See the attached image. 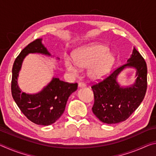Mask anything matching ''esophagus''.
<instances>
[{
  "mask_svg": "<svg viewBox=\"0 0 156 156\" xmlns=\"http://www.w3.org/2000/svg\"><path fill=\"white\" fill-rule=\"evenodd\" d=\"M78 87H86V84H84V83H78Z\"/></svg>",
  "mask_w": 156,
  "mask_h": 156,
  "instance_id": "1",
  "label": "esophagus"
}]
</instances>
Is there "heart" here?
<instances>
[{
  "mask_svg": "<svg viewBox=\"0 0 156 156\" xmlns=\"http://www.w3.org/2000/svg\"><path fill=\"white\" fill-rule=\"evenodd\" d=\"M73 60L65 59L67 69L77 72L78 67L87 68L88 75L92 80H102L109 75L115 62V58L110 54V49L105 44H91L80 47L73 54Z\"/></svg>",
  "mask_w": 156,
  "mask_h": 156,
  "instance_id": "obj_1",
  "label": "heart"
}]
</instances>
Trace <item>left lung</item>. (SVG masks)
<instances>
[{
	"instance_id": "1",
	"label": "left lung",
	"mask_w": 156,
	"mask_h": 156,
	"mask_svg": "<svg viewBox=\"0 0 156 156\" xmlns=\"http://www.w3.org/2000/svg\"><path fill=\"white\" fill-rule=\"evenodd\" d=\"M126 66L137 70L135 84L130 88H120L116 82L119 73ZM147 87V67L143 57L134 48L126 64L115 69L103 80L91 85L94 103L92 111L95 115L107 124L125 121L139 107Z\"/></svg>"
}]
</instances>
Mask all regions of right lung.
Here are the masks:
<instances>
[{
    "label": "right lung",
    "mask_w": 156,
    "mask_h": 156,
    "mask_svg": "<svg viewBox=\"0 0 156 156\" xmlns=\"http://www.w3.org/2000/svg\"><path fill=\"white\" fill-rule=\"evenodd\" d=\"M30 53L50 55L42 44L41 39L32 41L21 51L12 67V97L21 112L31 122L39 125H51L62 115L69 97L78 89V84L54 78L38 94L31 95L22 92L17 84V77L23 59Z\"/></svg>",
    "instance_id": "add662e5"
}]
</instances>
